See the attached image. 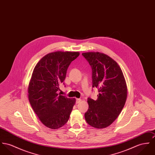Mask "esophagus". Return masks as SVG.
<instances>
[{"label":"esophagus","instance_id":"esophagus-1","mask_svg":"<svg viewBox=\"0 0 155 155\" xmlns=\"http://www.w3.org/2000/svg\"><path fill=\"white\" fill-rule=\"evenodd\" d=\"M81 101V100L80 98H77L76 99V103H80Z\"/></svg>","mask_w":155,"mask_h":155}]
</instances>
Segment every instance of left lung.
Instances as JSON below:
<instances>
[{
	"label": "left lung",
	"instance_id": "1",
	"mask_svg": "<svg viewBox=\"0 0 155 155\" xmlns=\"http://www.w3.org/2000/svg\"><path fill=\"white\" fill-rule=\"evenodd\" d=\"M92 68L93 87L98 88L96 100L88 98L87 123L97 129L107 127L116 119L125 104L127 85L118 64L107 55L90 52L82 54Z\"/></svg>",
	"mask_w": 155,
	"mask_h": 155
}]
</instances>
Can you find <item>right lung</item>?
I'll return each mask as SVG.
<instances>
[{
    "label": "right lung",
    "mask_w": 155,
    "mask_h": 155,
    "mask_svg": "<svg viewBox=\"0 0 155 155\" xmlns=\"http://www.w3.org/2000/svg\"><path fill=\"white\" fill-rule=\"evenodd\" d=\"M78 52L56 51L44 56L36 65L28 86L30 104L40 121L49 129H57L70 118L75 98L58 94L72 61Z\"/></svg>",
    "instance_id": "obj_1"
}]
</instances>
